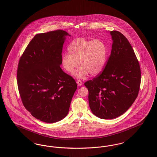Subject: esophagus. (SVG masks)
Returning a JSON list of instances; mask_svg holds the SVG:
<instances>
[{"label":"esophagus","instance_id":"esophagus-1","mask_svg":"<svg viewBox=\"0 0 157 157\" xmlns=\"http://www.w3.org/2000/svg\"><path fill=\"white\" fill-rule=\"evenodd\" d=\"M76 83H77V84H78V86H81L82 84H83V82H82L81 81H80V80H78V81H76Z\"/></svg>","mask_w":157,"mask_h":157}]
</instances>
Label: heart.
Listing matches in <instances>:
<instances>
[{
  "label": "heart",
  "mask_w": 157,
  "mask_h": 157,
  "mask_svg": "<svg viewBox=\"0 0 157 157\" xmlns=\"http://www.w3.org/2000/svg\"><path fill=\"white\" fill-rule=\"evenodd\" d=\"M69 53H64L61 56V65L68 73H74L76 78H85L99 75L103 70L107 57V48L100 39L90 40L84 37L73 39L68 45Z\"/></svg>",
  "instance_id": "b5f03b06"
}]
</instances>
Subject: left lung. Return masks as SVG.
<instances>
[{
  "label": "left lung",
  "instance_id": "8db88e82",
  "mask_svg": "<svg viewBox=\"0 0 157 157\" xmlns=\"http://www.w3.org/2000/svg\"><path fill=\"white\" fill-rule=\"evenodd\" d=\"M112 50L103 71L85 83L89 91L90 109L98 118H116L127 111L138 97L141 69L126 37L111 31Z\"/></svg>",
  "mask_w": 157,
  "mask_h": 157
}]
</instances>
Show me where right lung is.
Here are the masks:
<instances>
[{"label": "right lung", "mask_w": 157, "mask_h": 157, "mask_svg": "<svg viewBox=\"0 0 157 157\" xmlns=\"http://www.w3.org/2000/svg\"><path fill=\"white\" fill-rule=\"evenodd\" d=\"M66 31L36 35L19 60L17 82L23 104L35 118L46 123L63 120L77 89L60 65Z\"/></svg>", "instance_id": "1"}]
</instances>
